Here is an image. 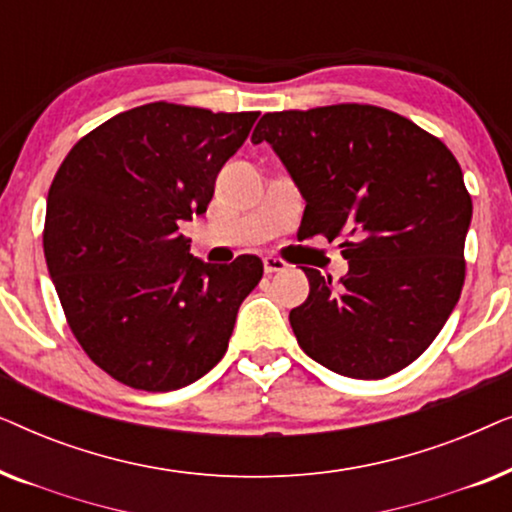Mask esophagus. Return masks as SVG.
I'll return each instance as SVG.
<instances>
[{
  "label": "esophagus",
  "instance_id": "esophagus-1",
  "mask_svg": "<svg viewBox=\"0 0 512 512\" xmlns=\"http://www.w3.org/2000/svg\"><path fill=\"white\" fill-rule=\"evenodd\" d=\"M263 268L268 275H272V272H282V270H286V261H282V258H277V256H265Z\"/></svg>",
  "mask_w": 512,
  "mask_h": 512
}]
</instances>
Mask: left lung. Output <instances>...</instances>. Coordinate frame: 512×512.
Masks as SVG:
<instances>
[{"mask_svg": "<svg viewBox=\"0 0 512 512\" xmlns=\"http://www.w3.org/2000/svg\"><path fill=\"white\" fill-rule=\"evenodd\" d=\"M251 142L272 144L303 193L300 240H345L340 284L303 268L310 296L289 314L298 345L354 380L408 368L464 289L473 202L457 158L410 118L354 102L270 111Z\"/></svg>", "mask_w": 512, "mask_h": 512, "instance_id": "1", "label": "left lung"}]
</instances>
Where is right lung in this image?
I'll return each mask as SVG.
<instances>
[{
  "label": "right lung",
  "mask_w": 512,
  "mask_h": 512,
  "mask_svg": "<svg viewBox=\"0 0 512 512\" xmlns=\"http://www.w3.org/2000/svg\"><path fill=\"white\" fill-rule=\"evenodd\" d=\"M258 111L151 102L72 146L48 188L44 254L88 359L125 387L172 391L226 354L258 256L202 263L179 233L207 212L216 174Z\"/></svg>",
  "instance_id": "1"
}]
</instances>
